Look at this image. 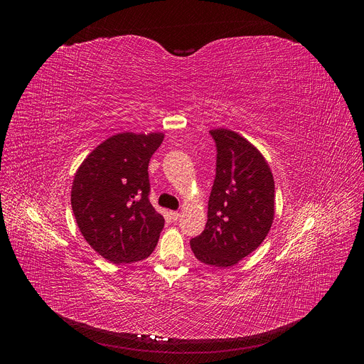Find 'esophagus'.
<instances>
[{
  "instance_id": "1",
  "label": "esophagus",
  "mask_w": 364,
  "mask_h": 364,
  "mask_svg": "<svg viewBox=\"0 0 364 364\" xmlns=\"http://www.w3.org/2000/svg\"><path fill=\"white\" fill-rule=\"evenodd\" d=\"M170 218L173 219V222H178L180 218H181V215H180L178 212H170Z\"/></svg>"
}]
</instances>
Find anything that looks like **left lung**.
<instances>
[{
  "instance_id": "1",
  "label": "left lung",
  "mask_w": 364,
  "mask_h": 364,
  "mask_svg": "<svg viewBox=\"0 0 364 364\" xmlns=\"http://www.w3.org/2000/svg\"><path fill=\"white\" fill-rule=\"evenodd\" d=\"M216 178L207 207L205 229L190 240L200 262L230 268L261 245L275 215V183L259 149L235 131L219 128Z\"/></svg>"
}]
</instances>
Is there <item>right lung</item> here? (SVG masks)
I'll list each match as a JSON object with an SVG mask.
<instances>
[{
  "label": "right lung",
  "mask_w": 364,
  "mask_h": 364,
  "mask_svg": "<svg viewBox=\"0 0 364 364\" xmlns=\"http://www.w3.org/2000/svg\"><path fill=\"white\" fill-rule=\"evenodd\" d=\"M164 134L122 132L99 144L75 174L72 209L80 233L114 264L138 262L157 246L164 218L149 203L148 164Z\"/></svg>",
  "instance_id": "right-lung-1"
}]
</instances>
